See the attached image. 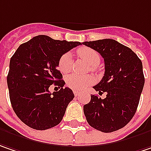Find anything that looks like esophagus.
<instances>
[{
  "label": "esophagus",
  "instance_id": "obj_1",
  "mask_svg": "<svg viewBox=\"0 0 151 151\" xmlns=\"http://www.w3.org/2000/svg\"><path fill=\"white\" fill-rule=\"evenodd\" d=\"M73 94H74L75 96H78L80 95V92H78V91H75V90H74V91H73Z\"/></svg>",
  "mask_w": 151,
  "mask_h": 151
}]
</instances>
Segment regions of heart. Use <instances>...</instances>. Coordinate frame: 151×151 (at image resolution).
I'll return each mask as SVG.
<instances>
[{"mask_svg": "<svg viewBox=\"0 0 151 151\" xmlns=\"http://www.w3.org/2000/svg\"><path fill=\"white\" fill-rule=\"evenodd\" d=\"M77 55L85 60L91 68L97 66L100 63L101 56L97 51L95 49L88 48V47H83L77 50ZM59 70L62 73H68L72 68V56L69 53L64 54L59 60L58 63ZM95 82V78L92 75L79 76L77 74H71L66 78V84L69 88L76 90V91H82L87 88L89 85L93 84Z\"/></svg>", "mask_w": 151, "mask_h": 151, "instance_id": "b5f03b06", "label": "heart"}]
</instances>
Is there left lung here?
<instances>
[{
	"mask_svg": "<svg viewBox=\"0 0 151 151\" xmlns=\"http://www.w3.org/2000/svg\"><path fill=\"white\" fill-rule=\"evenodd\" d=\"M103 58L105 73L93 86L102 99L91 95L84 106L86 120L91 127L102 132H112L124 127L134 116L145 85L142 61L132 49L114 39L84 42Z\"/></svg>",
	"mask_w": 151,
	"mask_h": 151,
	"instance_id": "8db88e82",
	"label": "left lung"
}]
</instances>
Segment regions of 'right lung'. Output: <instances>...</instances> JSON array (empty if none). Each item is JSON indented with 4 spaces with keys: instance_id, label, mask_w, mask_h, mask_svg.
Masks as SVG:
<instances>
[{
    "instance_id": "add662e5",
    "label": "right lung",
    "mask_w": 151,
    "mask_h": 151,
    "mask_svg": "<svg viewBox=\"0 0 151 151\" xmlns=\"http://www.w3.org/2000/svg\"><path fill=\"white\" fill-rule=\"evenodd\" d=\"M80 44L39 35L21 44L11 58L6 78L11 104L19 120L31 128L46 130L62 120L74 94L63 87L58 63L65 53ZM52 84L60 90L50 93Z\"/></svg>"
}]
</instances>
